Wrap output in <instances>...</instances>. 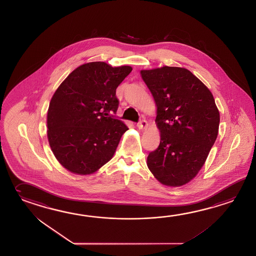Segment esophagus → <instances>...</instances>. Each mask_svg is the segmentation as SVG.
Returning a JSON list of instances; mask_svg holds the SVG:
<instances>
[{"instance_id":"obj_1","label":"esophagus","mask_w":256,"mask_h":256,"mask_svg":"<svg viewBox=\"0 0 256 256\" xmlns=\"http://www.w3.org/2000/svg\"><path fill=\"white\" fill-rule=\"evenodd\" d=\"M137 127L140 129V130H146V128L148 127V122L147 120L142 119L139 122V124H137Z\"/></svg>"}]
</instances>
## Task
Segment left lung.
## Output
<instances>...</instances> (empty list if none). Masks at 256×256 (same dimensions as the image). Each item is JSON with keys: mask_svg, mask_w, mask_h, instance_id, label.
<instances>
[{"mask_svg": "<svg viewBox=\"0 0 256 256\" xmlns=\"http://www.w3.org/2000/svg\"><path fill=\"white\" fill-rule=\"evenodd\" d=\"M156 102L160 144L147 166L162 184L184 186L204 164L216 142L220 114L210 90L190 70L162 66L142 70Z\"/></svg>", "mask_w": 256, "mask_h": 256, "instance_id": "1", "label": "left lung"}]
</instances>
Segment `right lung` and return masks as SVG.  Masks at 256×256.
<instances>
[{
  "label": "right lung",
  "instance_id": "obj_1",
  "mask_svg": "<svg viewBox=\"0 0 256 256\" xmlns=\"http://www.w3.org/2000/svg\"><path fill=\"white\" fill-rule=\"evenodd\" d=\"M132 70L104 62L77 67L57 88L47 112V137L56 159L72 174H94L114 156L124 122L109 116L119 102L116 89Z\"/></svg>",
  "mask_w": 256,
  "mask_h": 256
}]
</instances>
